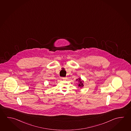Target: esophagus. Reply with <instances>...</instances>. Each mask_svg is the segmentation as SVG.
I'll use <instances>...</instances> for the list:
<instances>
[{"mask_svg":"<svg viewBox=\"0 0 131 131\" xmlns=\"http://www.w3.org/2000/svg\"><path fill=\"white\" fill-rule=\"evenodd\" d=\"M67 77H62V79L63 80H67Z\"/></svg>","mask_w":131,"mask_h":131,"instance_id":"esophagus-1","label":"esophagus"}]
</instances>
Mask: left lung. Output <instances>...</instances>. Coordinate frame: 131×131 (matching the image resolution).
Wrapping results in <instances>:
<instances>
[{"instance_id": "8db88e82", "label": "left lung", "mask_w": 131, "mask_h": 131, "mask_svg": "<svg viewBox=\"0 0 131 131\" xmlns=\"http://www.w3.org/2000/svg\"><path fill=\"white\" fill-rule=\"evenodd\" d=\"M76 80H78V81L79 82V85H78L79 87H80V88H81V87H83V86H84L83 83V80H81L80 78H79L78 79H77Z\"/></svg>"}]
</instances>
